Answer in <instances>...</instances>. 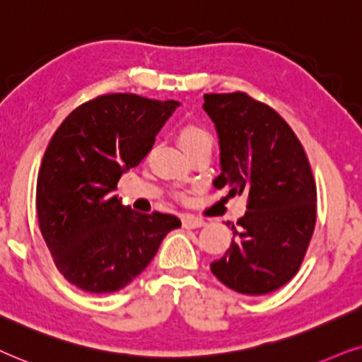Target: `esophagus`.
Segmentation results:
<instances>
[{
    "mask_svg": "<svg viewBox=\"0 0 362 362\" xmlns=\"http://www.w3.org/2000/svg\"><path fill=\"white\" fill-rule=\"evenodd\" d=\"M182 225H184L185 228H200V226L205 225V220H202L199 216L194 215H184L182 216Z\"/></svg>",
    "mask_w": 362,
    "mask_h": 362,
    "instance_id": "34e87169",
    "label": "esophagus"
}]
</instances>
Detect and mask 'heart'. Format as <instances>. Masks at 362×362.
I'll list each match as a JSON object with an SVG mask.
<instances>
[{"mask_svg":"<svg viewBox=\"0 0 362 362\" xmlns=\"http://www.w3.org/2000/svg\"><path fill=\"white\" fill-rule=\"evenodd\" d=\"M178 142H180L184 152H189L195 147L211 146V137H210V134L205 131V129L200 127V125L187 124L180 129V134H178Z\"/></svg>","mask_w":362,"mask_h":362,"instance_id":"obj_1","label":"heart"}]
</instances>
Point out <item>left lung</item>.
I'll use <instances>...</instances> for the list:
<instances>
[{
	"label": "left lung",
	"mask_w": 362,
	"mask_h": 362,
	"mask_svg": "<svg viewBox=\"0 0 362 362\" xmlns=\"http://www.w3.org/2000/svg\"><path fill=\"white\" fill-rule=\"evenodd\" d=\"M220 146L216 189L248 195L230 250L211 273L242 295L286 285L300 269L316 223V187L306 153L272 107L243 93L205 94ZM230 226V225H228Z\"/></svg>",
	"instance_id": "8db88e82"
}]
</instances>
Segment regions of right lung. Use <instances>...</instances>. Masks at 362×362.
<instances>
[{
  "instance_id": "add662e5",
  "label": "right lung",
  "mask_w": 362,
  "mask_h": 362,
  "mask_svg": "<svg viewBox=\"0 0 362 362\" xmlns=\"http://www.w3.org/2000/svg\"><path fill=\"white\" fill-rule=\"evenodd\" d=\"M178 105L136 94L99 95L72 110L49 141L37 175V218L57 269L81 290H122L180 226L175 215L139 214L114 195Z\"/></svg>"
}]
</instances>
